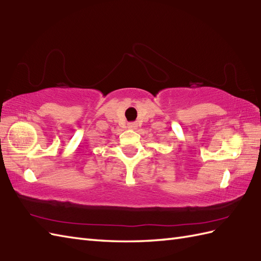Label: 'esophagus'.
<instances>
[{
    "mask_svg": "<svg viewBox=\"0 0 261 261\" xmlns=\"http://www.w3.org/2000/svg\"><path fill=\"white\" fill-rule=\"evenodd\" d=\"M137 126H138V124L136 123V122H130V123H127V129H130V130H136Z\"/></svg>",
    "mask_w": 261,
    "mask_h": 261,
    "instance_id": "obj_1",
    "label": "esophagus"
}]
</instances>
